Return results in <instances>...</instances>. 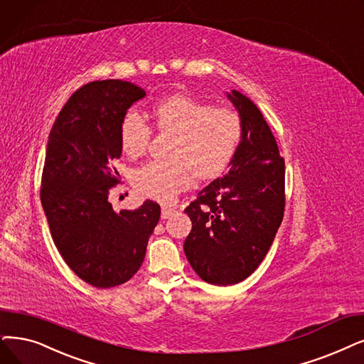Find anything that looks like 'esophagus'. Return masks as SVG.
I'll return each mask as SVG.
<instances>
[{
    "mask_svg": "<svg viewBox=\"0 0 364 364\" xmlns=\"http://www.w3.org/2000/svg\"><path fill=\"white\" fill-rule=\"evenodd\" d=\"M174 213H176V209L167 208V206H163V208H161V218H163V220H167V218L173 216Z\"/></svg>",
    "mask_w": 364,
    "mask_h": 364,
    "instance_id": "obj_1",
    "label": "esophagus"
}]
</instances>
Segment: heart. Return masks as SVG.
<instances>
[{
    "instance_id": "heart-1",
    "label": "heart",
    "mask_w": 364,
    "mask_h": 364,
    "mask_svg": "<svg viewBox=\"0 0 364 364\" xmlns=\"http://www.w3.org/2000/svg\"><path fill=\"white\" fill-rule=\"evenodd\" d=\"M152 113L159 132L173 134L174 140L170 161H151L134 171V186L144 197L171 203L191 186L194 174L209 179L223 173L239 149L243 125L236 110L174 94L159 100ZM149 139L148 124L136 112H128L119 128L122 151L139 156L146 151Z\"/></svg>"
}]
</instances>
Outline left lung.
Segmentation results:
<instances>
[{"label": "left lung", "mask_w": 364, "mask_h": 364, "mask_svg": "<svg viewBox=\"0 0 364 364\" xmlns=\"http://www.w3.org/2000/svg\"><path fill=\"white\" fill-rule=\"evenodd\" d=\"M227 98L243 133L228 173L185 209L193 223L185 255L203 281L237 284L255 272L278 231L285 208V161L263 113L242 92Z\"/></svg>", "instance_id": "1"}]
</instances>
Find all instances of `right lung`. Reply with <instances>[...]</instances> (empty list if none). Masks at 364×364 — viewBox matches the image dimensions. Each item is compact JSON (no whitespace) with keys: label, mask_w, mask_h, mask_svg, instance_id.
<instances>
[{"label":"right lung","mask_w":364,"mask_h":364,"mask_svg":"<svg viewBox=\"0 0 364 364\" xmlns=\"http://www.w3.org/2000/svg\"><path fill=\"white\" fill-rule=\"evenodd\" d=\"M143 97L144 90L125 80L85 85L58 114L48 140L40 197L50 235L68 267L97 288L133 278L161 215L151 200L121 212L109 201L119 182L112 163L122 154L121 122Z\"/></svg>","instance_id":"add662e5"}]
</instances>
